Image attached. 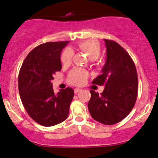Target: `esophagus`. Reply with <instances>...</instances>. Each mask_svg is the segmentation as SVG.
<instances>
[{"label": "esophagus", "instance_id": "esophagus-1", "mask_svg": "<svg viewBox=\"0 0 158 158\" xmlns=\"http://www.w3.org/2000/svg\"><path fill=\"white\" fill-rule=\"evenodd\" d=\"M81 90H82V89H78V88H77V89H74V92L76 94V93H78V92H80Z\"/></svg>", "mask_w": 158, "mask_h": 158}]
</instances>
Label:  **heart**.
<instances>
[{"label":"heart","instance_id":"heart-1","mask_svg":"<svg viewBox=\"0 0 158 158\" xmlns=\"http://www.w3.org/2000/svg\"><path fill=\"white\" fill-rule=\"evenodd\" d=\"M78 48L84 53L91 60H97L100 56L101 51V48L98 41L91 39L80 41L78 44ZM73 51L70 48H66L61 54L60 60L64 66H68L70 65L73 62ZM88 76L89 74L86 71L76 68L69 73L68 81L70 84L79 85L83 83Z\"/></svg>","mask_w":158,"mask_h":158}]
</instances>
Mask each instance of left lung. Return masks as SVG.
Segmentation results:
<instances>
[{"label": "left lung", "instance_id": "left-lung-1", "mask_svg": "<svg viewBox=\"0 0 158 158\" xmlns=\"http://www.w3.org/2000/svg\"><path fill=\"white\" fill-rule=\"evenodd\" d=\"M104 40L107 60L102 73L92 84L105 87L101 94L90 91L88 108L94 120L113 125L123 120L133 108L138 95V76L135 64L127 51L116 41Z\"/></svg>", "mask_w": 158, "mask_h": 158}]
</instances>
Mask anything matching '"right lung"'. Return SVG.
Masks as SVG:
<instances>
[{
  "mask_svg": "<svg viewBox=\"0 0 158 158\" xmlns=\"http://www.w3.org/2000/svg\"><path fill=\"white\" fill-rule=\"evenodd\" d=\"M69 41L46 42L35 48L23 61L18 76L21 101L33 120L52 127L67 118L74 91L68 87L54 94L51 80L61 70L60 54Z\"/></svg>",
  "mask_w": 158,
  "mask_h": 158,
  "instance_id": "add662e5",
  "label": "right lung"
}]
</instances>
